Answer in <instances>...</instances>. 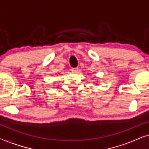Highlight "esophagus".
Instances as JSON below:
<instances>
[{"label": "esophagus", "instance_id": "34e87169", "mask_svg": "<svg viewBox=\"0 0 149 149\" xmlns=\"http://www.w3.org/2000/svg\"><path fill=\"white\" fill-rule=\"evenodd\" d=\"M71 70L72 71V72H77L78 71V68L76 67V68H71Z\"/></svg>", "mask_w": 149, "mask_h": 149}]
</instances>
